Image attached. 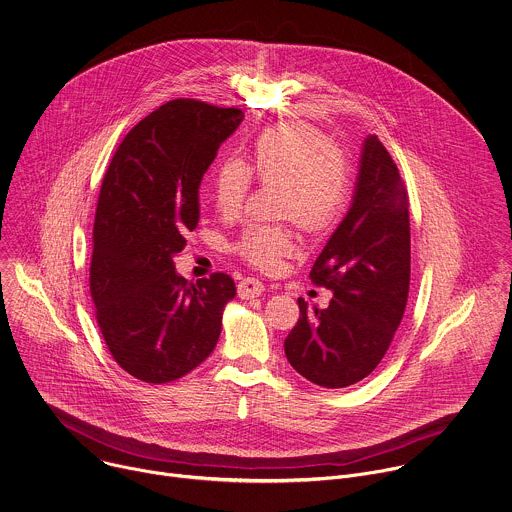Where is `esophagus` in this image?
<instances>
[{
	"instance_id": "obj_1",
	"label": "esophagus",
	"mask_w": 512,
	"mask_h": 512,
	"mask_svg": "<svg viewBox=\"0 0 512 512\" xmlns=\"http://www.w3.org/2000/svg\"><path fill=\"white\" fill-rule=\"evenodd\" d=\"M265 291V285L255 279V277H247L237 285V293L241 299H251V297H259Z\"/></svg>"
}]
</instances>
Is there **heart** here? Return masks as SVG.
<instances>
[{
  "mask_svg": "<svg viewBox=\"0 0 512 512\" xmlns=\"http://www.w3.org/2000/svg\"><path fill=\"white\" fill-rule=\"evenodd\" d=\"M253 173L261 181H279V213L307 231L329 227L343 211L349 195L347 155L329 137L301 121L265 129L251 147V167L237 159H223L213 177L215 205L235 215L251 189ZM235 251L261 271L281 269L295 251V235L281 223H251L235 241Z\"/></svg>",
  "mask_w": 512,
  "mask_h": 512,
  "instance_id": "b5f03b06",
  "label": "heart"
}]
</instances>
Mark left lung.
Masks as SVG:
<instances>
[{"instance_id": "obj_1", "label": "left lung", "mask_w": 512, "mask_h": 512, "mask_svg": "<svg viewBox=\"0 0 512 512\" xmlns=\"http://www.w3.org/2000/svg\"><path fill=\"white\" fill-rule=\"evenodd\" d=\"M309 277L333 299L327 309L299 299V321L285 339L287 361L319 387H351L385 357L411 283L407 189L377 135L363 141L351 207Z\"/></svg>"}]
</instances>
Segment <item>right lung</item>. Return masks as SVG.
<instances>
[{
  "label": "right lung",
  "instance_id": "right-lung-1",
  "mask_svg": "<svg viewBox=\"0 0 512 512\" xmlns=\"http://www.w3.org/2000/svg\"><path fill=\"white\" fill-rule=\"evenodd\" d=\"M235 107L173 99L119 143L101 183L89 289L115 363L161 385L201 365L217 345L235 283H189L173 257L199 223V185L219 145L243 121Z\"/></svg>",
  "mask_w": 512,
  "mask_h": 512
}]
</instances>
